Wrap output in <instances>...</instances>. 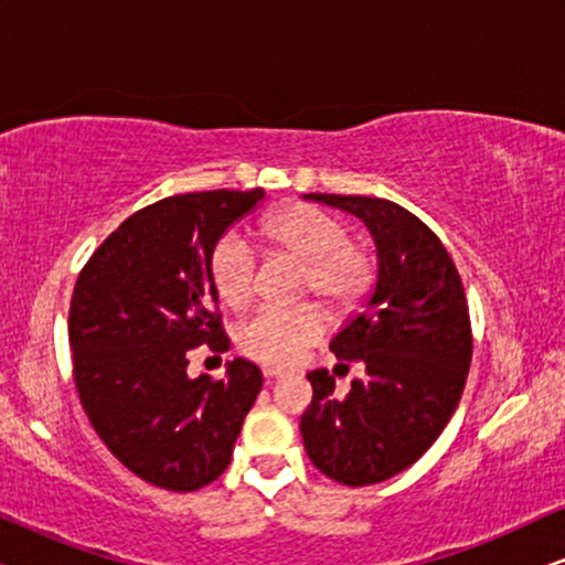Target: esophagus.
<instances>
[{
    "instance_id": "esophagus-1",
    "label": "esophagus",
    "mask_w": 565,
    "mask_h": 565,
    "mask_svg": "<svg viewBox=\"0 0 565 565\" xmlns=\"http://www.w3.org/2000/svg\"><path fill=\"white\" fill-rule=\"evenodd\" d=\"M262 375H265L267 381H280V377H285L288 373H285V370H280V367H269V365H265V367H262Z\"/></svg>"
}]
</instances>
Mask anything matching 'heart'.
<instances>
[{"mask_svg": "<svg viewBox=\"0 0 565 565\" xmlns=\"http://www.w3.org/2000/svg\"><path fill=\"white\" fill-rule=\"evenodd\" d=\"M350 223L311 203H290L265 215L259 242L267 257L303 259L298 292L327 300L334 311H352L370 296L377 280L373 246L354 242ZM207 275L218 300L231 311H244L259 290V267L252 246L242 236H221L207 257ZM329 327V313L319 303L262 308L238 327L236 344L246 358L265 365H292Z\"/></svg>", "mask_w": 565, "mask_h": 565, "instance_id": "heart-1", "label": "heart"}]
</instances>
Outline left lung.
<instances>
[{
    "instance_id": "left-lung-1",
    "label": "left lung",
    "mask_w": 565,
    "mask_h": 565,
    "mask_svg": "<svg viewBox=\"0 0 565 565\" xmlns=\"http://www.w3.org/2000/svg\"><path fill=\"white\" fill-rule=\"evenodd\" d=\"M365 221L377 246V282L329 350L365 362L344 398L313 370V398L300 416L308 458L344 486H373L414 466L443 435L473 358V331L458 267L427 223L391 200L306 195Z\"/></svg>"
}]
</instances>
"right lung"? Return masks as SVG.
Here are the masks:
<instances>
[{"instance_id": "obj_1", "label": "right lung", "mask_w": 565, "mask_h": 565, "mask_svg": "<svg viewBox=\"0 0 565 565\" xmlns=\"http://www.w3.org/2000/svg\"><path fill=\"white\" fill-rule=\"evenodd\" d=\"M262 188L172 195L128 215L82 267L68 306L74 383L97 437L130 473L198 491L228 468L262 391L254 362L190 377L188 354L226 352L207 257Z\"/></svg>"}]
</instances>
